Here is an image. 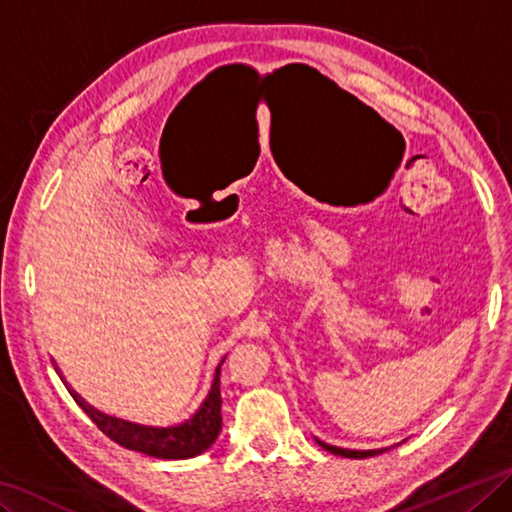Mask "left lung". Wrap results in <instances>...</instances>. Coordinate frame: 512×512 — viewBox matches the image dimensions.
I'll return each mask as SVG.
<instances>
[{"label": "left lung", "mask_w": 512, "mask_h": 512, "mask_svg": "<svg viewBox=\"0 0 512 512\" xmlns=\"http://www.w3.org/2000/svg\"><path fill=\"white\" fill-rule=\"evenodd\" d=\"M323 449L335 453V456H344V458H369V456H376V453H378V451H348V449H337V446H328V444H323Z\"/></svg>", "instance_id": "left-lung-1"}]
</instances>
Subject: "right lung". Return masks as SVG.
Segmentation results:
<instances>
[{"instance_id": "1", "label": "right lung", "mask_w": 512, "mask_h": 512, "mask_svg": "<svg viewBox=\"0 0 512 512\" xmlns=\"http://www.w3.org/2000/svg\"><path fill=\"white\" fill-rule=\"evenodd\" d=\"M223 364V362H221ZM221 364L214 373V383H212V392L205 399V403L200 405V410L196 412V417L191 421H186L182 426H173V428H145V426H136V424H127V421H118L111 417H104L100 412H95L84 405V401L77 399L75 401L84 408L88 417L93 419V424L100 428V431L111 437L113 442L125 446L129 451H139L145 453L150 458H164V460H184V458H193L198 453L207 451L209 446L214 444V440L221 433Z\"/></svg>"}]
</instances>
